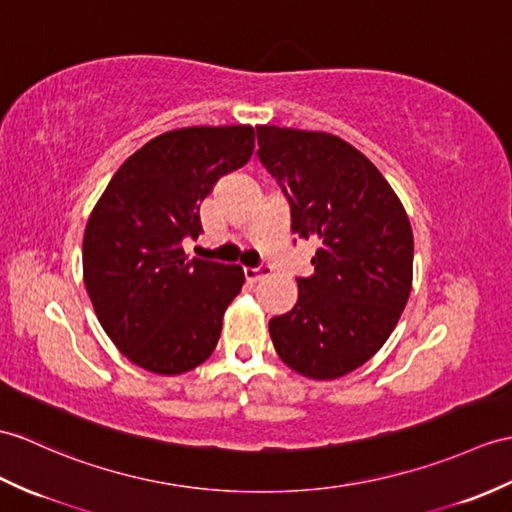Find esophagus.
I'll list each match as a JSON object with an SVG mask.
<instances>
[{
  "label": "esophagus",
  "mask_w": 512,
  "mask_h": 512,
  "mask_svg": "<svg viewBox=\"0 0 512 512\" xmlns=\"http://www.w3.org/2000/svg\"><path fill=\"white\" fill-rule=\"evenodd\" d=\"M270 266H257V268H244V277L248 279V281H259V279H264V277H268L270 275Z\"/></svg>",
  "instance_id": "1"
}]
</instances>
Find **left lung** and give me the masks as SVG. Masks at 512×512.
<instances>
[{
    "instance_id": "obj_1",
    "label": "left lung",
    "mask_w": 512,
    "mask_h": 512,
    "mask_svg": "<svg viewBox=\"0 0 512 512\" xmlns=\"http://www.w3.org/2000/svg\"><path fill=\"white\" fill-rule=\"evenodd\" d=\"M257 157L290 202L292 231L316 242L299 301L270 320L292 371L336 379L384 347L412 290L408 213L386 178L347 141L316 130L257 126Z\"/></svg>"
}]
</instances>
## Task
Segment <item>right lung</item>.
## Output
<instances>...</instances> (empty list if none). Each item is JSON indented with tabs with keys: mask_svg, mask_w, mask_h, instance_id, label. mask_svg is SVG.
<instances>
[{
	"mask_svg": "<svg viewBox=\"0 0 512 512\" xmlns=\"http://www.w3.org/2000/svg\"><path fill=\"white\" fill-rule=\"evenodd\" d=\"M253 126H189L150 139L120 165L93 207L82 277L106 336L157 375L192 371L213 353L240 294V266L187 259L200 202L251 159Z\"/></svg>",
	"mask_w": 512,
	"mask_h": 512,
	"instance_id": "1",
	"label": "right lung"
}]
</instances>
